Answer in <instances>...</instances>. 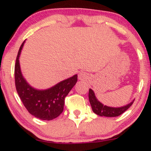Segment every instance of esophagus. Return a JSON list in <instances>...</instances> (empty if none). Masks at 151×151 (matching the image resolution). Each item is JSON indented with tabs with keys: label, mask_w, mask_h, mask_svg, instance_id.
Masks as SVG:
<instances>
[{
	"label": "esophagus",
	"mask_w": 151,
	"mask_h": 151,
	"mask_svg": "<svg viewBox=\"0 0 151 151\" xmlns=\"http://www.w3.org/2000/svg\"><path fill=\"white\" fill-rule=\"evenodd\" d=\"M79 79H80V80H83V79H86V74L84 73V72H81L80 74H79Z\"/></svg>",
	"instance_id": "obj_1"
}]
</instances>
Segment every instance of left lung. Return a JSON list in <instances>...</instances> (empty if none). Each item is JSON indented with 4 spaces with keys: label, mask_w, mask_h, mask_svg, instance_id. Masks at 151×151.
<instances>
[{
    "label": "left lung",
    "mask_w": 151,
    "mask_h": 151,
    "mask_svg": "<svg viewBox=\"0 0 151 151\" xmlns=\"http://www.w3.org/2000/svg\"><path fill=\"white\" fill-rule=\"evenodd\" d=\"M89 99L93 111L96 114H97V115L100 116L106 117L119 116L121 114L124 113L133 104V101H133L129 104L122 107H119V108H114V107L107 106L103 105L101 102H99L96 99L93 90L91 89H89Z\"/></svg>",
    "instance_id": "left-lung-1"
}]
</instances>
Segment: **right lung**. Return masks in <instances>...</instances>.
Here are the masks:
<instances>
[{
  "instance_id": "right-lung-1",
  "label": "right lung",
  "mask_w": 151,
  "mask_h": 151,
  "mask_svg": "<svg viewBox=\"0 0 151 151\" xmlns=\"http://www.w3.org/2000/svg\"><path fill=\"white\" fill-rule=\"evenodd\" d=\"M24 41L19 49L15 65V83L20 99L27 111L42 120H52L63 111L65 97L77 81V74L60 81L46 90L32 88L22 77L19 57Z\"/></svg>"
}]
</instances>
